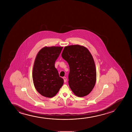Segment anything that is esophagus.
<instances>
[{
  "mask_svg": "<svg viewBox=\"0 0 132 132\" xmlns=\"http://www.w3.org/2000/svg\"><path fill=\"white\" fill-rule=\"evenodd\" d=\"M63 80H64V82H67V78L65 77H64L63 78Z\"/></svg>",
  "mask_w": 132,
  "mask_h": 132,
  "instance_id": "obj_1",
  "label": "esophagus"
}]
</instances>
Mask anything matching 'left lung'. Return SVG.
I'll return each mask as SVG.
<instances>
[{
    "label": "left lung",
    "mask_w": 132,
    "mask_h": 132,
    "mask_svg": "<svg viewBox=\"0 0 132 132\" xmlns=\"http://www.w3.org/2000/svg\"><path fill=\"white\" fill-rule=\"evenodd\" d=\"M62 57L70 67L69 86L76 96L88 95L95 86L96 79V65L88 49L74 45L64 47Z\"/></svg>",
    "instance_id": "obj_1"
}]
</instances>
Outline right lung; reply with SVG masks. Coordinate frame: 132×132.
I'll return each mask as SVG.
<instances>
[{"label": "right lung", "instance_id": "1", "mask_svg": "<svg viewBox=\"0 0 132 132\" xmlns=\"http://www.w3.org/2000/svg\"><path fill=\"white\" fill-rule=\"evenodd\" d=\"M63 47H44L38 52L34 64L32 78L34 85L39 94L45 97L54 96L63 84L55 68V61Z\"/></svg>", "mask_w": 132, "mask_h": 132}]
</instances>
